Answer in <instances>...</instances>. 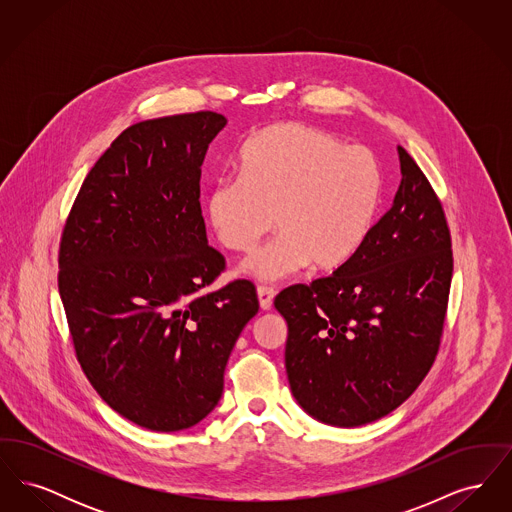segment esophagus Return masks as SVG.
Returning a JSON list of instances; mask_svg holds the SVG:
<instances>
[{"label":"esophagus","instance_id":"34e87169","mask_svg":"<svg viewBox=\"0 0 512 512\" xmlns=\"http://www.w3.org/2000/svg\"><path fill=\"white\" fill-rule=\"evenodd\" d=\"M257 297H259V307L261 311H270L272 309V299H274V290L259 286L257 288Z\"/></svg>","mask_w":512,"mask_h":512}]
</instances>
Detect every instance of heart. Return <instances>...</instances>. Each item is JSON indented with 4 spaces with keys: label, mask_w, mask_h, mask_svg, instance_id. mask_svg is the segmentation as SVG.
Here are the masks:
<instances>
[{
    "label": "heart",
    "mask_w": 512,
    "mask_h": 512,
    "mask_svg": "<svg viewBox=\"0 0 512 512\" xmlns=\"http://www.w3.org/2000/svg\"><path fill=\"white\" fill-rule=\"evenodd\" d=\"M240 178L217 182L205 217L219 244L247 253L270 230L242 272L276 282L305 265L345 267L366 242L382 197V169L372 151L338 134L288 122L253 134L238 155Z\"/></svg>",
    "instance_id": "1"
}]
</instances>
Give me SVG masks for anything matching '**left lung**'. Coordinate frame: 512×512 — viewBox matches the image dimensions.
I'll return each instance as SVG.
<instances>
[{"mask_svg": "<svg viewBox=\"0 0 512 512\" xmlns=\"http://www.w3.org/2000/svg\"><path fill=\"white\" fill-rule=\"evenodd\" d=\"M401 184L361 251L311 286L274 299L288 322L295 401L324 424L374 422L411 397L438 355L453 276L438 195L397 146Z\"/></svg>", "mask_w": 512, "mask_h": 512, "instance_id": "left-lung-1", "label": "left lung"}]
</instances>
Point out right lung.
Here are the masks:
<instances>
[{
  "instance_id": "right-lung-1",
  "label": "right lung",
  "mask_w": 512,
  "mask_h": 512,
  "mask_svg": "<svg viewBox=\"0 0 512 512\" xmlns=\"http://www.w3.org/2000/svg\"><path fill=\"white\" fill-rule=\"evenodd\" d=\"M226 126L213 111L126 128L88 172L59 247V295L99 397L153 432L219 405L224 368L259 301L251 282L203 292L224 270L207 244L201 165Z\"/></svg>"
}]
</instances>
